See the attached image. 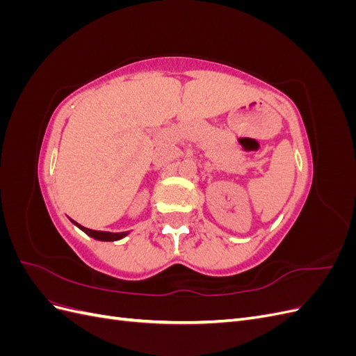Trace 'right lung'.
Segmentation results:
<instances>
[{"mask_svg": "<svg viewBox=\"0 0 356 356\" xmlns=\"http://www.w3.org/2000/svg\"><path fill=\"white\" fill-rule=\"evenodd\" d=\"M72 221V220H71ZM77 227H80L86 234H89L90 238L96 239V241H105V242H111V241H118L124 238V236L129 233V232H122V233H111V232H98V230H92V229H86L83 227V225L77 224L75 221H72Z\"/></svg>", "mask_w": 356, "mask_h": 356, "instance_id": "add662e5", "label": "right lung"}]
</instances>
